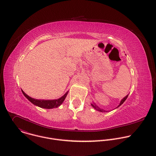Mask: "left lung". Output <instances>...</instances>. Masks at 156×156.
<instances>
[{
  "instance_id": "left-lung-1",
  "label": "left lung",
  "mask_w": 156,
  "mask_h": 156,
  "mask_svg": "<svg viewBox=\"0 0 156 156\" xmlns=\"http://www.w3.org/2000/svg\"><path fill=\"white\" fill-rule=\"evenodd\" d=\"M128 95H127V96H126L122 101H121V102H120V105H119V107L120 106V105H121L125 101H126V98H128ZM91 105L96 109V110H98V111H99V112H105L106 111L105 110H104V109H101V108H100L99 107H98L97 105H96L95 104H91Z\"/></svg>"
}]
</instances>
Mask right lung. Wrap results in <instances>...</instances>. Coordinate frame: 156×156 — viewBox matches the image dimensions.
Masks as SVG:
<instances>
[{"instance_id":"1","label":"right lung","mask_w":156,"mask_h":156,"mask_svg":"<svg viewBox=\"0 0 156 156\" xmlns=\"http://www.w3.org/2000/svg\"><path fill=\"white\" fill-rule=\"evenodd\" d=\"M22 93L24 94V96L33 104L40 107L41 108H55L58 107L60 106L63 102L64 101L66 95L68 94V92H66L62 97L58 99L55 100H39V99H36L34 98H32L28 96L27 94L25 93V92L21 90Z\"/></svg>"}]
</instances>
